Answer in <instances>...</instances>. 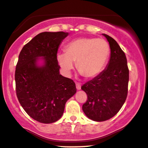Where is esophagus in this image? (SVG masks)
I'll return each mask as SVG.
<instances>
[{
	"label": "esophagus",
	"instance_id": "34e87169",
	"mask_svg": "<svg viewBox=\"0 0 148 148\" xmlns=\"http://www.w3.org/2000/svg\"><path fill=\"white\" fill-rule=\"evenodd\" d=\"M76 89H77V90H80V89H81V85H80V84L76 83Z\"/></svg>",
	"mask_w": 148,
	"mask_h": 148
}]
</instances>
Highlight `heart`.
<instances>
[{
    "label": "heart",
    "mask_w": 148,
    "mask_h": 148,
    "mask_svg": "<svg viewBox=\"0 0 148 148\" xmlns=\"http://www.w3.org/2000/svg\"><path fill=\"white\" fill-rule=\"evenodd\" d=\"M111 49L108 42L102 39L83 37L67 44L65 52H59L57 59L63 74L71 75L76 63L82 75L93 78L98 76L105 68Z\"/></svg>",
    "instance_id": "heart-1"
}]
</instances>
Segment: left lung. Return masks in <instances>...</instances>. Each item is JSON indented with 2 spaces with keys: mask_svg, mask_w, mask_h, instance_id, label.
Instances as JSON below:
<instances>
[{
  "mask_svg": "<svg viewBox=\"0 0 148 148\" xmlns=\"http://www.w3.org/2000/svg\"><path fill=\"white\" fill-rule=\"evenodd\" d=\"M102 35L109 44V61L105 70L81 87L87 95L83 111L88 118L96 121L108 120L118 113L126 101L129 80L125 53L113 38Z\"/></svg>",
  "mask_w": 148,
  "mask_h": 148,
  "instance_id": "obj_1",
  "label": "left lung"
}]
</instances>
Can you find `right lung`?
<instances>
[{"label":"right lung","mask_w":148,"mask_h":148,"mask_svg":"<svg viewBox=\"0 0 148 148\" xmlns=\"http://www.w3.org/2000/svg\"><path fill=\"white\" fill-rule=\"evenodd\" d=\"M68 33L43 32L22 48L15 72L16 95L33 119L50 124L62 117L76 85L59 72L57 51Z\"/></svg>","instance_id":"obj_1"}]
</instances>
